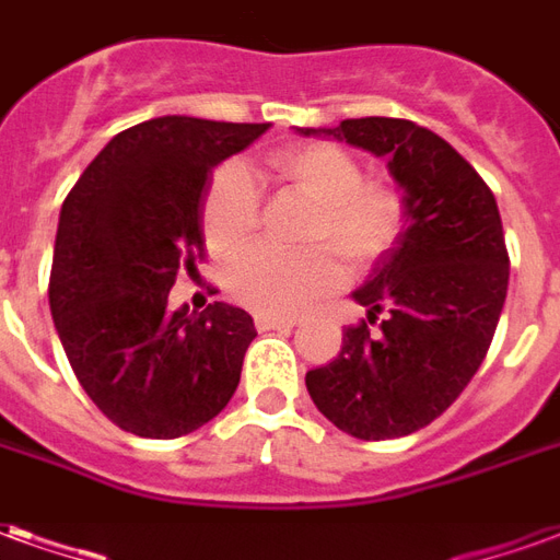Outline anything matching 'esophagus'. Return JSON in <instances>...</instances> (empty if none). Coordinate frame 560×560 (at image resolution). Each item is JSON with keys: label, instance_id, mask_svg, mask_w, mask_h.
Returning <instances> with one entry per match:
<instances>
[{"label": "esophagus", "instance_id": "esophagus-1", "mask_svg": "<svg viewBox=\"0 0 560 560\" xmlns=\"http://www.w3.org/2000/svg\"><path fill=\"white\" fill-rule=\"evenodd\" d=\"M256 328L259 330H289V328H295V319H285V316H265V313H259V316H256Z\"/></svg>", "mask_w": 560, "mask_h": 560}]
</instances>
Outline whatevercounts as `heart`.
Returning <instances> with one entry per match:
<instances>
[{
  "label": "heart",
  "instance_id": "1",
  "mask_svg": "<svg viewBox=\"0 0 560 560\" xmlns=\"http://www.w3.org/2000/svg\"><path fill=\"white\" fill-rule=\"evenodd\" d=\"M268 173L316 206L307 241L319 250L285 256L256 247L226 271V285L244 307L265 316H295L340 283L342 265L364 271L382 259L402 230V199L394 187L364 182L352 154L330 142H304L275 151ZM202 230L220 256L244 250L259 230V194L241 166H223L202 199ZM330 246L336 257L324 247Z\"/></svg>",
  "mask_w": 560,
  "mask_h": 560
}]
</instances>
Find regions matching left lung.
Here are the masks:
<instances>
[{"label":"left lung","instance_id":"left-lung-1","mask_svg":"<svg viewBox=\"0 0 560 560\" xmlns=\"http://www.w3.org/2000/svg\"><path fill=\"white\" fill-rule=\"evenodd\" d=\"M298 133L387 158L406 218L352 292L366 322L342 330L330 364L310 370V397L354 439L411 435L463 394L495 334L510 280L495 196L451 142L409 118H346Z\"/></svg>","mask_w":560,"mask_h":560}]
</instances>
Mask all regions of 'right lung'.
<instances>
[{"label":"right lung","instance_id":"add662e5","mask_svg":"<svg viewBox=\"0 0 560 560\" xmlns=\"http://www.w3.org/2000/svg\"><path fill=\"white\" fill-rule=\"evenodd\" d=\"M271 125L190 116L121 130L62 202L50 313L73 375L116 427L178 439L218 418L256 337L250 313L214 301L170 307L202 259V196L220 161Z\"/></svg>","mask_w":560,"mask_h":560}]
</instances>
